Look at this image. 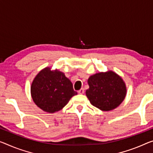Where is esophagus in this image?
Returning <instances> with one entry per match:
<instances>
[{
  "instance_id": "1",
  "label": "esophagus",
  "mask_w": 153,
  "mask_h": 153,
  "mask_svg": "<svg viewBox=\"0 0 153 153\" xmlns=\"http://www.w3.org/2000/svg\"><path fill=\"white\" fill-rule=\"evenodd\" d=\"M78 93L79 94H83L84 93V89L83 88H81V90H79L78 91Z\"/></svg>"
}]
</instances>
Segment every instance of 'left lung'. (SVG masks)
I'll return each instance as SVG.
<instances>
[{"mask_svg":"<svg viewBox=\"0 0 153 153\" xmlns=\"http://www.w3.org/2000/svg\"><path fill=\"white\" fill-rule=\"evenodd\" d=\"M90 88L86 96L93 106L102 111H111L123 102L126 94V85L116 72H99L88 79Z\"/></svg>","mask_w":153,"mask_h":153,"instance_id":"1","label":"left lung"}]
</instances>
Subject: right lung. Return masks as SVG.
<instances>
[{"label": "right lung", "mask_w": 153, "mask_h": 153, "mask_svg": "<svg viewBox=\"0 0 153 153\" xmlns=\"http://www.w3.org/2000/svg\"><path fill=\"white\" fill-rule=\"evenodd\" d=\"M30 94L37 107L53 114L64 107L77 92L73 90L72 82L64 73L46 67L35 77L30 87Z\"/></svg>", "instance_id": "obj_1"}]
</instances>
